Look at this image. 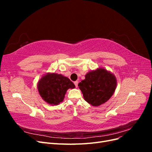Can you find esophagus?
Instances as JSON below:
<instances>
[{
  "instance_id": "34e87169",
  "label": "esophagus",
  "mask_w": 152,
  "mask_h": 152,
  "mask_svg": "<svg viewBox=\"0 0 152 152\" xmlns=\"http://www.w3.org/2000/svg\"><path fill=\"white\" fill-rule=\"evenodd\" d=\"M78 84H79V82H78L77 80L74 82V84L75 85V87H78Z\"/></svg>"
}]
</instances>
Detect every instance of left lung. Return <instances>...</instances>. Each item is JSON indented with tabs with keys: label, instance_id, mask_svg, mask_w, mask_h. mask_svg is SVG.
<instances>
[{
	"label": "left lung",
	"instance_id": "left-lung-1",
	"mask_svg": "<svg viewBox=\"0 0 152 152\" xmlns=\"http://www.w3.org/2000/svg\"><path fill=\"white\" fill-rule=\"evenodd\" d=\"M114 74L104 68L86 73L85 79L78 84L85 101L93 107L104 104L112 97L117 87Z\"/></svg>",
	"mask_w": 152,
	"mask_h": 152
}]
</instances>
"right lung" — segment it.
<instances>
[{
  "label": "right lung",
  "instance_id": "obj_1",
  "mask_svg": "<svg viewBox=\"0 0 152 152\" xmlns=\"http://www.w3.org/2000/svg\"><path fill=\"white\" fill-rule=\"evenodd\" d=\"M75 87L74 84L68 77L56 73H47L37 83L41 98L50 105H58L61 103L67 90Z\"/></svg>",
  "mask_w": 152,
  "mask_h": 152
}]
</instances>
